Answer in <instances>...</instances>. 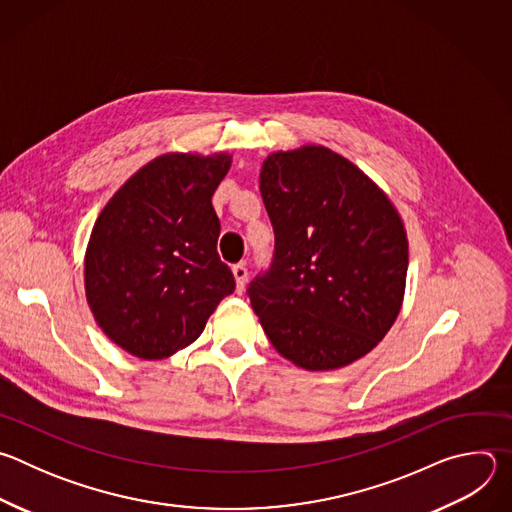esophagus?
<instances>
[{
  "mask_svg": "<svg viewBox=\"0 0 512 512\" xmlns=\"http://www.w3.org/2000/svg\"><path fill=\"white\" fill-rule=\"evenodd\" d=\"M233 275H235V281H237V291L241 294V291L245 289V283H247V277H249V271L245 267V263H239L233 267Z\"/></svg>",
  "mask_w": 512,
  "mask_h": 512,
  "instance_id": "34e87169",
  "label": "esophagus"
}]
</instances>
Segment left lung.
<instances>
[{"label": "left lung", "instance_id": "left-lung-1", "mask_svg": "<svg viewBox=\"0 0 512 512\" xmlns=\"http://www.w3.org/2000/svg\"><path fill=\"white\" fill-rule=\"evenodd\" d=\"M259 190L275 251L249 300L275 350L306 371L369 354L405 296L409 243L391 198L324 145L269 154Z\"/></svg>", "mask_w": 512, "mask_h": 512}]
</instances>
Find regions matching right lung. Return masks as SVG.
<instances>
[{"mask_svg": "<svg viewBox=\"0 0 512 512\" xmlns=\"http://www.w3.org/2000/svg\"><path fill=\"white\" fill-rule=\"evenodd\" d=\"M233 156L170 152L139 168L97 216L85 253V294L109 340L143 360L192 344L233 294L216 253L212 194Z\"/></svg>", "mask_w": 512, "mask_h": 512, "instance_id": "obj_1", "label": "right lung"}]
</instances>
